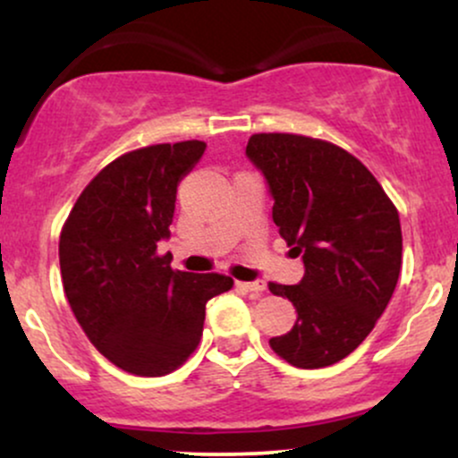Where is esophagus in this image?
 <instances>
[{
    "mask_svg": "<svg viewBox=\"0 0 458 458\" xmlns=\"http://www.w3.org/2000/svg\"><path fill=\"white\" fill-rule=\"evenodd\" d=\"M236 288H239V291L251 293V295H260V293L267 288V284L262 282V280H256V282H236Z\"/></svg>",
    "mask_w": 458,
    "mask_h": 458,
    "instance_id": "1",
    "label": "esophagus"
}]
</instances>
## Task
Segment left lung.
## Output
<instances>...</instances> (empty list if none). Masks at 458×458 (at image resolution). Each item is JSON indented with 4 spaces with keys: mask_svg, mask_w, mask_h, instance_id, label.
<instances>
[{
    "mask_svg": "<svg viewBox=\"0 0 458 458\" xmlns=\"http://www.w3.org/2000/svg\"><path fill=\"white\" fill-rule=\"evenodd\" d=\"M245 155L265 176L273 222L306 269L295 286L269 284L297 310L293 329L271 338V349L297 368L335 364L364 343L396 288V207L364 163L329 141L259 133Z\"/></svg>",
    "mask_w": 458,
    "mask_h": 458,
    "instance_id": "8db88e82",
    "label": "left lung"
}]
</instances>
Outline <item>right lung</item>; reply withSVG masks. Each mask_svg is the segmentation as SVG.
I'll return each mask as SVG.
<instances>
[{"instance_id": "1", "label": "right lung", "mask_w": 458, "mask_h": 458, "mask_svg": "<svg viewBox=\"0 0 458 458\" xmlns=\"http://www.w3.org/2000/svg\"><path fill=\"white\" fill-rule=\"evenodd\" d=\"M204 141L157 144L103 167L60 234L62 284L72 314L101 353L131 375L161 377L196 351L204 310L233 288L219 273L174 271L157 254L170 239L178 182Z\"/></svg>"}]
</instances>
